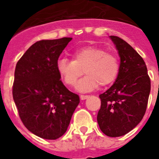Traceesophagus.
<instances>
[{"mask_svg":"<svg viewBox=\"0 0 159 159\" xmlns=\"http://www.w3.org/2000/svg\"><path fill=\"white\" fill-rule=\"evenodd\" d=\"M88 97H89L88 95H81V96H80V98H81L82 100H86L87 99Z\"/></svg>","mask_w":159,"mask_h":159,"instance_id":"1","label":"esophagus"}]
</instances>
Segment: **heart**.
Returning a JSON list of instances; mask_svg holds the SVG:
<instances>
[{
  "mask_svg": "<svg viewBox=\"0 0 159 159\" xmlns=\"http://www.w3.org/2000/svg\"><path fill=\"white\" fill-rule=\"evenodd\" d=\"M72 59L62 57L57 60V70L65 84L74 87L85 73L87 76L80 82L78 89L88 92L101 86H107L116 79L120 72L118 57L104 48L88 46L77 49Z\"/></svg>",
  "mask_w": 159,
  "mask_h": 159,
  "instance_id": "obj_1",
  "label": "heart"
}]
</instances>
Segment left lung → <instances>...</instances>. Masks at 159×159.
<instances>
[{"instance_id":"8db88e82","label":"left lung","mask_w":159,"mask_h":159,"mask_svg":"<svg viewBox=\"0 0 159 159\" xmlns=\"http://www.w3.org/2000/svg\"><path fill=\"white\" fill-rule=\"evenodd\" d=\"M120 57L116 82L99 96L97 114L101 130L109 137H120L132 130L145 114L151 82L143 59L127 42L111 35Z\"/></svg>"}]
</instances>
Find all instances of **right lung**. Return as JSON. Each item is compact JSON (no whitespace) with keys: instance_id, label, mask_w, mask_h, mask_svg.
<instances>
[{"instance_id":"obj_1","label":"right lung","mask_w":159,"mask_h":159,"mask_svg":"<svg viewBox=\"0 0 159 159\" xmlns=\"http://www.w3.org/2000/svg\"><path fill=\"white\" fill-rule=\"evenodd\" d=\"M72 38L43 39L28 48L16 64L12 94L24 125L34 134L57 139L63 135L80 102L66 88L57 62Z\"/></svg>"}]
</instances>
